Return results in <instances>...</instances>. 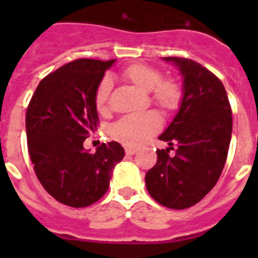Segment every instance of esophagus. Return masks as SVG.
<instances>
[{
    "label": "esophagus",
    "mask_w": 258,
    "mask_h": 258,
    "mask_svg": "<svg viewBox=\"0 0 258 258\" xmlns=\"http://www.w3.org/2000/svg\"><path fill=\"white\" fill-rule=\"evenodd\" d=\"M136 151H137V150L134 149V147H126V149H125V152H126V155H134V154H136Z\"/></svg>",
    "instance_id": "obj_1"
}]
</instances>
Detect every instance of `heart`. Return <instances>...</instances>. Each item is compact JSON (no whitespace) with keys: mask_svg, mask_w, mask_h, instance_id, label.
I'll return each instance as SVG.
<instances>
[{"mask_svg":"<svg viewBox=\"0 0 258 258\" xmlns=\"http://www.w3.org/2000/svg\"><path fill=\"white\" fill-rule=\"evenodd\" d=\"M122 77L127 83L133 84L142 92H151L154 103L166 111H172L178 107L182 98V90L174 80H161V74L155 68L146 64H133L122 72ZM111 92V81L103 79L99 84L95 94V107L99 112L104 113L108 109V97ZM161 117L155 111L143 113H132L124 116L111 129V134L116 140L125 145L141 146L150 136L160 131Z\"/></svg>","mask_w":258,"mask_h":258,"instance_id":"1","label":"heart"}]
</instances>
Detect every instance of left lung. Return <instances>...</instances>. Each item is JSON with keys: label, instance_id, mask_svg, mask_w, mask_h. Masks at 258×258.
<instances>
[{"label": "left lung", "instance_id": "obj_1", "mask_svg": "<svg viewBox=\"0 0 258 258\" xmlns=\"http://www.w3.org/2000/svg\"><path fill=\"white\" fill-rule=\"evenodd\" d=\"M182 80L179 109L159 140L157 161L145 177L149 194L170 209L190 208L214 187L222 173L232 132L231 107L217 76L191 59L168 56ZM175 146L176 155L169 149Z\"/></svg>", "mask_w": 258, "mask_h": 258}]
</instances>
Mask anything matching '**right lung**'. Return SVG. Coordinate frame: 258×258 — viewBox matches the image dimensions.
<instances>
[{"label": "right lung", "mask_w": 258, "mask_h": 258, "mask_svg": "<svg viewBox=\"0 0 258 258\" xmlns=\"http://www.w3.org/2000/svg\"><path fill=\"white\" fill-rule=\"evenodd\" d=\"M113 60L77 59L41 80L27 108L28 152L42 187L61 204L83 208L108 190L125 151L117 142L84 149L99 124L95 94Z\"/></svg>", "instance_id": "add662e5"}]
</instances>
